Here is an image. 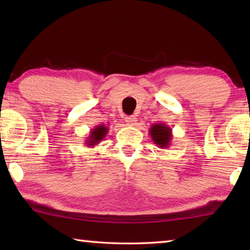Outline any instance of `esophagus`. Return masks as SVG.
I'll use <instances>...</instances> for the list:
<instances>
[{
	"mask_svg": "<svg viewBox=\"0 0 250 250\" xmlns=\"http://www.w3.org/2000/svg\"><path fill=\"white\" fill-rule=\"evenodd\" d=\"M125 121L126 122V125H134L135 121H137V118H135L134 116H128L125 118Z\"/></svg>",
	"mask_w": 250,
	"mask_h": 250,
	"instance_id": "34e87169",
	"label": "esophagus"
}]
</instances>
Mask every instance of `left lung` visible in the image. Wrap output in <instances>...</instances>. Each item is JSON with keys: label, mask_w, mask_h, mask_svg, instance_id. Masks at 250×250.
I'll list each match as a JSON object with an SVG mask.
<instances>
[{"label": "left lung", "mask_w": 250, "mask_h": 250, "mask_svg": "<svg viewBox=\"0 0 250 250\" xmlns=\"http://www.w3.org/2000/svg\"><path fill=\"white\" fill-rule=\"evenodd\" d=\"M149 133L156 146L160 149H167L172 142V129L166 124H154L149 130Z\"/></svg>", "instance_id": "8db88e82"}]
</instances>
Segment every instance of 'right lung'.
<instances>
[{
  "label": "right lung",
  "mask_w": 250,
  "mask_h": 250,
  "mask_svg": "<svg viewBox=\"0 0 250 250\" xmlns=\"http://www.w3.org/2000/svg\"><path fill=\"white\" fill-rule=\"evenodd\" d=\"M108 126H105L104 125H99L95 126L94 129H91V131L89 132V135L86 138V140H84V145L89 147H94L97 145H99V143L104 140L105 135L108 133Z\"/></svg>",
  "instance_id": "add662e5"
}]
</instances>
